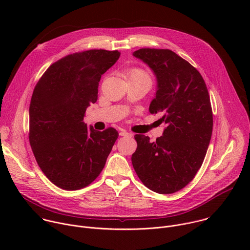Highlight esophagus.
I'll use <instances>...</instances> for the list:
<instances>
[{
  "label": "esophagus",
  "mask_w": 250,
  "mask_h": 250,
  "mask_svg": "<svg viewBox=\"0 0 250 250\" xmlns=\"http://www.w3.org/2000/svg\"><path fill=\"white\" fill-rule=\"evenodd\" d=\"M120 135H121V136H124V137H132V133L127 132V131H125V130L121 131V132H120Z\"/></svg>",
  "instance_id": "34e87169"
}]
</instances>
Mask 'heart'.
<instances>
[{
  "label": "heart",
  "instance_id": "1",
  "mask_svg": "<svg viewBox=\"0 0 250 250\" xmlns=\"http://www.w3.org/2000/svg\"><path fill=\"white\" fill-rule=\"evenodd\" d=\"M126 75H127L128 79H131V78H148L147 74L145 72V71H142L141 69H138V68L130 69L129 71H127Z\"/></svg>",
  "mask_w": 250,
  "mask_h": 250
}]
</instances>
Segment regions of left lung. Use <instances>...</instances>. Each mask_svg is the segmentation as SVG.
<instances>
[{"mask_svg":"<svg viewBox=\"0 0 250 250\" xmlns=\"http://www.w3.org/2000/svg\"><path fill=\"white\" fill-rule=\"evenodd\" d=\"M134 57L156 77L151 114L162 113L167 126L161 137L135 134L132 166L141 182L159 194H172L188 185L201 168L212 131V112L206 83L199 71L169 49L141 48Z\"/></svg>","mask_w":250,"mask_h":250,"instance_id":"8db88e82","label":"left lung"}]
</instances>
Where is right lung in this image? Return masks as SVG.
<instances>
[{
    "label": "right lung",
    "mask_w": 250,
    "mask_h": 250,
    "mask_svg": "<svg viewBox=\"0 0 250 250\" xmlns=\"http://www.w3.org/2000/svg\"><path fill=\"white\" fill-rule=\"evenodd\" d=\"M118 50L92 49L67 55L48 67L29 105V144L42 171L57 187L73 191L102 172L119 132L99 131L83 122L98 100L102 75L119 59Z\"/></svg>",
    "instance_id": "add662e5"
}]
</instances>
